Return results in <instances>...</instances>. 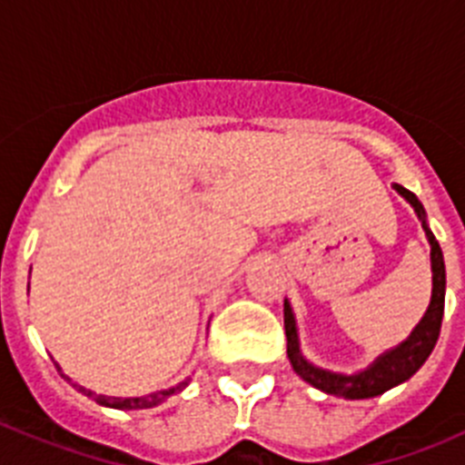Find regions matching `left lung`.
<instances>
[{"label":"left lung","instance_id":"left-lung-1","mask_svg":"<svg viewBox=\"0 0 465 465\" xmlns=\"http://www.w3.org/2000/svg\"><path fill=\"white\" fill-rule=\"evenodd\" d=\"M396 191L401 193L405 200L414 207L419 213L421 225L426 230V237L430 242V268H433V295H430V305L426 310L424 319L419 322L412 335L396 349L386 351L384 356L375 361L368 371L359 372V375H338V372H328L322 368H314L307 363L300 354L298 344V331H295V319L291 312L289 302H283V328H286V354H289L293 371L298 372L305 381L312 386L322 389V391L331 393V396L347 398V401H361V398H372L380 393L389 391L401 381L410 380L414 372L424 365L429 354L433 351L438 335H440L442 314H445V261H442V249L435 240V235L429 230L424 219V207L417 200L412 191L402 188L396 183Z\"/></svg>","mask_w":465,"mask_h":465}]
</instances>
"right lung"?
I'll use <instances>...</instances> for the list:
<instances>
[{
  "label": "right lung",
  "mask_w": 465,
  "mask_h": 465,
  "mask_svg": "<svg viewBox=\"0 0 465 465\" xmlns=\"http://www.w3.org/2000/svg\"><path fill=\"white\" fill-rule=\"evenodd\" d=\"M60 371V368H57ZM60 375H63V371H60ZM64 380L69 381V384L74 386V389H79L81 393H85V396L93 398L94 402H100V405H106V408H116V410H146V408H155V405H160L163 401H167V398L172 396V393L182 391L183 386H186V381L179 386H174V389H167V391H155V393H149V396H142V398H111V396H102V393H93L88 391V389H84V386L74 384L72 380H69L67 375H63Z\"/></svg>",
  "instance_id": "1"
}]
</instances>
